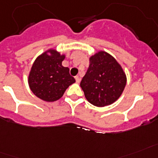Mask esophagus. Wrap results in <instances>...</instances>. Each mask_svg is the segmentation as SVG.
<instances>
[{
	"label": "esophagus",
	"mask_w": 158,
	"mask_h": 158,
	"mask_svg": "<svg viewBox=\"0 0 158 158\" xmlns=\"http://www.w3.org/2000/svg\"><path fill=\"white\" fill-rule=\"evenodd\" d=\"M75 79H76V82L77 83H80V77H79L78 76H77V77H75Z\"/></svg>",
	"instance_id": "obj_1"
}]
</instances>
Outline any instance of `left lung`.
Returning a JSON list of instances; mask_svg holds the SVG:
<instances>
[{"label": "left lung", "mask_w": 158, "mask_h": 158, "mask_svg": "<svg viewBox=\"0 0 158 158\" xmlns=\"http://www.w3.org/2000/svg\"><path fill=\"white\" fill-rule=\"evenodd\" d=\"M126 83L121 65L111 55L100 51L89 58L88 70L80 85L89 102L102 107L120 97Z\"/></svg>", "instance_id": "obj_1"}]
</instances>
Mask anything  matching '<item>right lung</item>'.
<instances>
[{
	"label": "right lung",
	"mask_w": 158,
	"mask_h": 158,
	"mask_svg": "<svg viewBox=\"0 0 158 158\" xmlns=\"http://www.w3.org/2000/svg\"><path fill=\"white\" fill-rule=\"evenodd\" d=\"M65 55L49 49L36 58L28 77L30 89L35 96L46 102L60 99L68 87L76 81L64 67Z\"/></svg>",
	"instance_id": "right-lung-1"
}]
</instances>
